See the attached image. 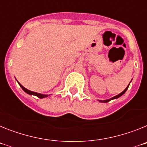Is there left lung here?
Segmentation results:
<instances>
[{
    "label": "left lung",
    "mask_w": 147,
    "mask_h": 147,
    "mask_svg": "<svg viewBox=\"0 0 147 147\" xmlns=\"http://www.w3.org/2000/svg\"><path fill=\"white\" fill-rule=\"evenodd\" d=\"M129 85H128V86H127V88H126L125 89H124V90H123V91L121 92V93H119V94H118L117 96H114V97H112V98H110V99H106V100H98V102H104V103H107V102H110V100H113V99H116V98H119V97H120V96H121L122 95L124 94V93H125L126 91H127V90L128 89V88H129Z\"/></svg>",
    "instance_id": "8db88e82"
}]
</instances>
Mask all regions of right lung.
<instances>
[{
	"label": "right lung",
	"mask_w": 147,
	"mask_h": 147,
	"mask_svg": "<svg viewBox=\"0 0 147 147\" xmlns=\"http://www.w3.org/2000/svg\"><path fill=\"white\" fill-rule=\"evenodd\" d=\"M18 84H19V85L20 86V88H22V89L24 90V91L26 92V93H28V94L29 95H33V96H37L38 98H45V97H47L49 96V95H46V94H41V93H36V92H33V91H31V90H29L26 89V88H25L23 86V85L20 84V83L18 82Z\"/></svg>",
	"instance_id": "add662e5"
}]
</instances>
